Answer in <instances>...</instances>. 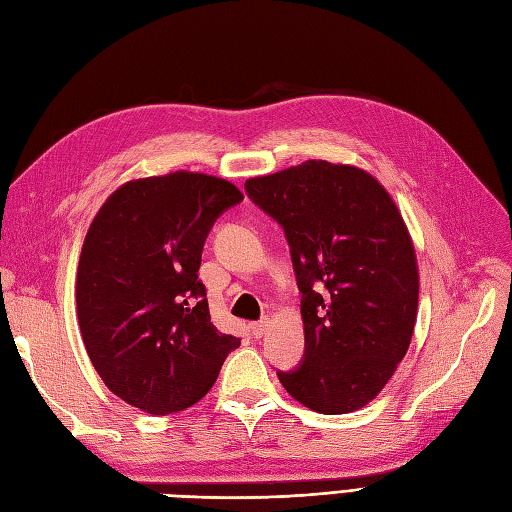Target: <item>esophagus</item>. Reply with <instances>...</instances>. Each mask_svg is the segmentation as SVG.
I'll return each mask as SVG.
<instances>
[{
    "instance_id": "34e87169",
    "label": "esophagus",
    "mask_w": 512,
    "mask_h": 512,
    "mask_svg": "<svg viewBox=\"0 0 512 512\" xmlns=\"http://www.w3.org/2000/svg\"><path fill=\"white\" fill-rule=\"evenodd\" d=\"M267 327H269V320H267V318H262V320L252 322V324H250V333H252L254 337H260L262 333L267 331Z\"/></svg>"
}]
</instances>
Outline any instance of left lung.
Masks as SVG:
<instances>
[{"label":"left lung","mask_w":512,"mask_h":512,"mask_svg":"<svg viewBox=\"0 0 512 512\" xmlns=\"http://www.w3.org/2000/svg\"><path fill=\"white\" fill-rule=\"evenodd\" d=\"M245 192L284 228L301 292L303 359L277 378L316 412L363 408L416 322V258L395 203L365 170L324 160L245 181Z\"/></svg>","instance_id":"8db88e82"}]
</instances>
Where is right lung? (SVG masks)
<instances>
[{"label": "right lung", "mask_w": 512, "mask_h": 512, "mask_svg": "<svg viewBox=\"0 0 512 512\" xmlns=\"http://www.w3.org/2000/svg\"><path fill=\"white\" fill-rule=\"evenodd\" d=\"M241 200L232 183L181 170L121 185L91 222L76 314L91 363L126 404L190 408L239 348L213 327L198 269L215 220Z\"/></svg>", "instance_id": "add662e5"}]
</instances>
